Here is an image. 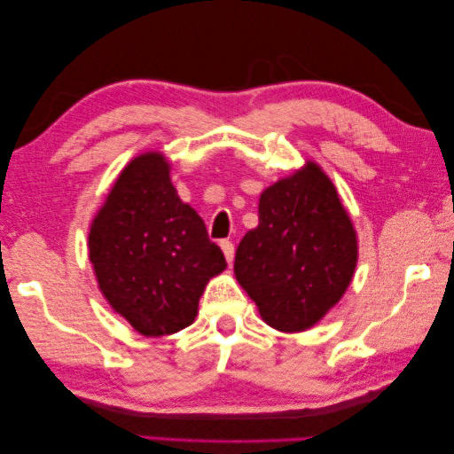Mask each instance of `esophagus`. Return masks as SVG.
Here are the masks:
<instances>
[{
	"label": "esophagus",
	"instance_id": "34e87169",
	"mask_svg": "<svg viewBox=\"0 0 454 454\" xmlns=\"http://www.w3.org/2000/svg\"><path fill=\"white\" fill-rule=\"evenodd\" d=\"M221 249H223V254H225L227 263L231 265L233 263V257H235V245L229 241V239H223L221 241Z\"/></svg>",
	"mask_w": 454,
	"mask_h": 454
}]
</instances>
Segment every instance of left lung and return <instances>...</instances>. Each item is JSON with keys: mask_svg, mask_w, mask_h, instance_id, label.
Segmentation results:
<instances>
[{"mask_svg": "<svg viewBox=\"0 0 454 454\" xmlns=\"http://www.w3.org/2000/svg\"><path fill=\"white\" fill-rule=\"evenodd\" d=\"M358 239L336 187L316 162L259 197V225L235 254V278L279 332H303L350 286Z\"/></svg>", "mask_w": 454, "mask_h": 454, "instance_id": "1", "label": "left lung"}]
</instances>
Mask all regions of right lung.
I'll list each match as a JSON object with an SVG mask.
<instances>
[{"instance_id": "add662e5", "label": "right lung", "mask_w": 454, "mask_h": 454, "mask_svg": "<svg viewBox=\"0 0 454 454\" xmlns=\"http://www.w3.org/2000/svg\"><path fill=\"white\" fill-rule=\"evenodd\" d=\"M168 170L160 153L132 159L88 235L100 292L151 338L195 322L205 286L227 267L203 219L178 199Z\"/></svg>"}]
</instances>
